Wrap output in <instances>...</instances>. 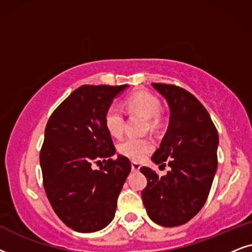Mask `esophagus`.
<instances>
[{
    "label": "esophagus",
    "instance_id": "1",
    "mask_svg": "<svg viewBox=\"0 0 252 252\" xmlns=\"http://www.w3.org/2000/svg\"><path fill=\"white\" fill-rule=\"evenodd\" d=\"M131 168L133 172H138V170L140 169V165L138 162H136V161H132L131 162Z\"/></svg>",
    "mask_w": 252,
    "mask_h": 252
}]
</instances>
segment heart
I'll return each instance as SVG.
<instances>
[{"instance_id":"heart-1","label":"heart","mask_w":252,"mask_h":252,"mask_svg":"<svg viewBox=\"0 0 252 252\" xmlns=\"http://www.w3.org/2000/svg\"><path fill=\"white\" fill-rule=\"evenodd\" d=\"M126 107L130 113H137L149 121L151 129L159 128L162 123L161 103L158 96L147 91H138L126 99ZM105 126L110 135L121 137L124 130V116L122 110L115 106L109 107L105 113ZM154 143L151 138L129 137L120 143L119 152L129 159L139 161L152 152Z\"/></svg>"}]
</instances>
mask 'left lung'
I'll return each instance as SVG.
<instances>
[{"mask_svg":"<svg viewBox=\"0 0 252 252\" xmlns=\"http://www.w3.org/2000/svg\"><path fill=\"white\" fill-rule=\"evenodd\" d=\"M152 86L170 109L168 129L152 160L157 165L167 163L170 170L159 176L142 167L147 177L142 198L154 222L176 227L192 219L206 202L218 167L219 137L210 114L193 94L173 84Z\"/></svg>","mask_w":252,"mask_h":252,"instance_id":"8db88e82","label":"left lung"}]
</instances>
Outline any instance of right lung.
<instances>
[{
    "label": "right lung",
    "instance_id": "right-lung-1",
    "mask_svg": "<svg viewBox=\"0 0 252 252\" xmlns=\"http://www.w3.org/2000/svg\"><path fill=\"white\" fill-rule=\"evenodd\" d=\"M126 85H83L60 103L47 122L40 165L43 188L58 217L80 233L105 228L114 219L117 198L131 170L115 154L105 113ZM104 161L100 169L92 163Z\"/></svg>",
    "mask_w": 252,
    "mask_h": 252
}]
</instances>
